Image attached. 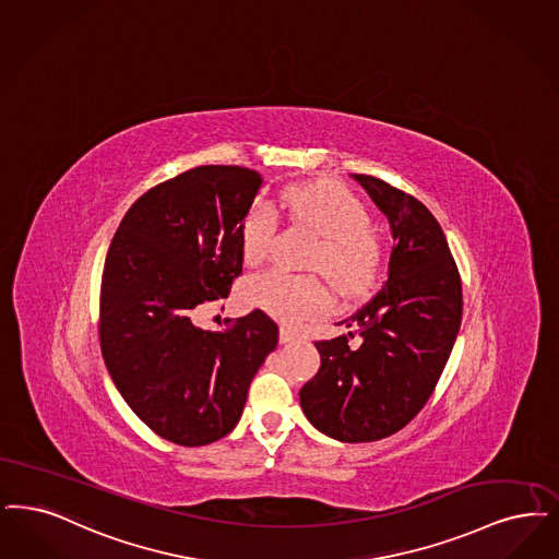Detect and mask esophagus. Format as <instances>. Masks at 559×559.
Masks as SVG:
<instances>
[{
	"label": "esophagus",
	"instance_id": "1",
	"mask_svg": "<svg viewBox=\"0 0 559 559\" xmlns=\"http://www.w3.org/2000/svg\"><path fill=\"white\" fill-rule=\"evenodd\" d=\"M278 338H281V343H283V345H290V343H295V341H297V335H295L290 329H287V326H281Z\"/></svg>",
	"mask_w": 559,
	"mask_h": 559
}]
</instances>
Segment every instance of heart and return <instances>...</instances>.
I'll list each match as a JSON object with an SVG mask.
<instances>
[{"label": "heart", "instance_id": "heart-1", "mask_svg": "<svg viewBox=\"0 0 559 559\" xmlns=\"http://www.w3.org/2000/svg\"><path fill=\"white\" fill-rule=\"evenodd\" d=\"M276 207L293 221L308 224L322 237L312 269L324 270L343 295H358L370 287L379 246L368 228V214L345 187L335 182H299L276 198ZM276 218L269 205H255L241 224V251L247 264L264 262L272 251ZM249 299L283 322H299L320 313L331 295L310 276L270 270L251 278Z\"/></svg>", "mask_w": 559, "mask_h": 559}]
</instances>
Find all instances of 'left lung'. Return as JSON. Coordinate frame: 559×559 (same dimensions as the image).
I'll return each mask as SVG.
<instances>
[{
	"label": "left lung",
	"mask_w": 559,
	"mask_h": 559,
	"mask_svg": "<svg viewBox=\"0 0 559 559\" xmlns=\"http://www.w3.org/2000/svg\"><path fill=\"white\" fill-rule=\"evenodd\" d=\"M352 179L389 221L386 283L336 322L347 335L316 343L320 370L299 391V403L326 437L366 443L402 430L435 391L460 333L462 283L425 203L368 175Z\"/></svg>",
	"instance_id": "left-lung-1"
}]
</instances>
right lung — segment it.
Returning a JSON list of instances; mask_svg holds the SVG:
<instances>
[{"label":"right lung","instance_id":"right-lung-1","mask_svg":"<svg viewBox=\"0 0 559 559\" xmlns=\"http://www.w3.org/2000/svg\"><path fill=\"white\" fill-rule=\"evenodd\" d=\"M264 179L241 166H198L129 207L106 255L99 341L116 389L156 435L210 445L241 420L249 384L276 349L262 310L226 333L193 322L243 270L241 224Z\"/></svg>","mask_w":559,"mask_h":559}]
</instances>
